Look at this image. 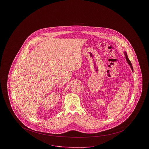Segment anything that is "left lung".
<instances>
[{
	"instance_id": "obj_1",
	"label": "left lung",
	"mask_w": 149,
	"mask_h": 149,
	"mask_svg": "<svg viewBox=\"0 0 149 149\" xmlns=\"http://www.w3.org/2000/svg\"><path fill=\"white\" fill-rule=\"evenodd\" d=\"M124 53H125V56H126V60H127V61L128 64H129V65L130 66V67H131V68L132 70L133 71L132 65V64H131V61H130V60H129V59H128V58L127 54L126 52H124Z\"/></svg>"
}]
</instances>
